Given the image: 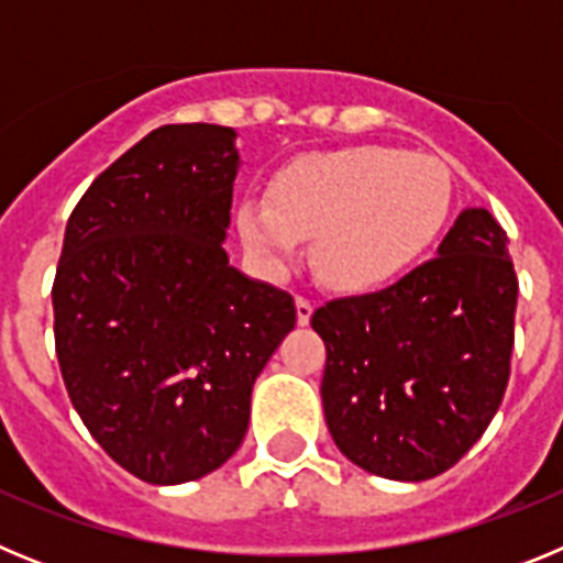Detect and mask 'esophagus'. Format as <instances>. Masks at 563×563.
<instances>
[{"instance_id": "esophagus-1", "label": "esophagus", "mask_w": 563, "mask_h": 563, "mask_svg": "<svg viewBox=\"0 0 563 563\" xmlns=\"http://www.w3.org/2000/svg\"><path fill=\"white\" fill-rule=\"evenodd\" d=\"M312 310H316V307H312L310 298H305V296H298V298H296V321H298V324H301V327L310 324Z\"/></svg>"}]
</instances>
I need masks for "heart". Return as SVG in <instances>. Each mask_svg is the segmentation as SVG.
<instances>
[{
  "instance_id": "1",
  "label": "heart",
  "mask_w": 563,
  "mask_h": 563,
  "mask_svg": "<svg viewBox=\"0 0 563 563\" xmlns=\"http://www.w3.org/2000/svg\"><path fill=\"white\" fill-rule=\"evenodd\" d=\"M454 208L449 166L395 146H343L296 157L267 200L236 211L245 251L282 271L312 236V265L335 290L366 292L409 273L434 247Z\"/></svg>"
}]
</instances>
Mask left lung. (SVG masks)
Here are the masks:
<instances>
[{
    "label": "left lung",
    "mask_w": 563,
    "mask_h": 563,
    "mask_svg": "<svg viewBox=\"0 0 563 563\" xmlns=\"http://www.w3.org/2000/svg\"><path fill=\"white\" fill-rule=\"evenodd\" d=\"M519 282L507 233L465 208L437 258L369 296L312 312L338 451L395 482L440 476L485 434L510 377Z\"/></svg>",
    "instance_id": "obj_1"
}]
</instances>
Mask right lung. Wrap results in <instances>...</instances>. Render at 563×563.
<instances>
[{"label": "right lung", "instance_id": "add662e5", "mask_svg": "<svg viewBox=\"0 0 563 563\" xmlns=\"http://www.w3.org/2000/svg\"><path fill=\"white\" fill-rule=\"evenodd\" d=\"M236 132H148L98 177L64 231L53 285L64 386L96 442L148 485L225 465L251 391L296 327L285 290L228 262Z\"/></svg>", "mask_w": 563, "mask_h": 563}]
</instances>
